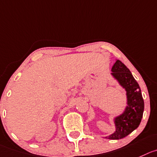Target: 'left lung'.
Here are the masks:
<instances>
[{
    "label": "left lung",
    "instance_id": "left-lung-1",
    "mask_svg": "<svg viewBox=\"0 0 157 157\" xmlns=\"http://www.w3.org/2000/svg\"><path fill=\"white\" fill-rule=\"evenodd\" d=\"M111 71L112 77L126 91V105L122 113L113 117L115 132L105 138L120 140L140 126L144 111V101L138 82L121 61L116 59Z\"/></svg>",
    "mask_w": 157,
    "mask_h": 157
}]
</instances>
